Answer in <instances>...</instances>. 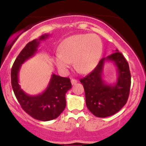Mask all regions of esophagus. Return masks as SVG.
<instances>
[{
    "label": "esophagus",
    "instance_id": "34e87169",
    "mask_svg": "<svg viewBox=\"0 0 146 146\" xmlns=\"http://www.w3.org/2000/svg\"><path fill=\"white\" fill-rule=\"evenodd\" d=\"M71 82L72 85H75V84H76L77 83H78V80H75V79H71Z\"/></svg>",
    "mask_w": 146,
    "mask_h": 146
}]
</instances>
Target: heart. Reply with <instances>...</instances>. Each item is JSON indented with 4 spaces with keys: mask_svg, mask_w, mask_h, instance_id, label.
Segmentation results:
<instances>
[{
    "mask_svg": "<svg viewBox=\"0 0 146 146\" xmlns=\"http://www.w3.org/2000/svg\"><path fill=\"white\" fill-rule=\"evenodd\" d=\"M102 51V42L96 35H75L62 41L59 53L54 57V63L60 71L66 73L73 62L75 69L84 74L96 66Z\"/></svg>",
    "mask_w": 146,
    "mask_h": 146,
    "instance_id": "heart-1",
    "label": "heart"
}]
</instances>
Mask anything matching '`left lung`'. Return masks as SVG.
Here are the masks:
<instances>
[{
	"instance_id": "1",
	"label": "left lung",
	"mask_w": 146,
	"mask_h": 146,
	"mask_svg": "<svg viewBox=\"0 0 146 146\" xmlns=\"http://www.w3.org/2000/svg\"><path fill=\"white\" fill-rule=\"evenodd\" d=\"M113 61L117 67V82L108 85L103 79L105 61ZM85 91L86 104L95 116L107 117L115 115L128 101L131 85V75L128 62L122 53H115L103 58L91 73L80 80Z\"/></svg>"
}]
</instances>
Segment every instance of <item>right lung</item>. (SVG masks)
<instances>
[{"label":"right lung","instance_id":"1","mask_svg":"<svg viewBox=\"0 0 146 146\" xmlns=\"http://www.w3.org/2000/svg\"><path fill=\"white\" fill-rule=\"evenodd\" d=\"M44 34L27 44L15 60L11 71V86L22 108L36 119L46 121L56 119L66 107L65 95L71 88L68 78L52 75L47 88L41 94L31 96L21 88L18 84V73L21 65L34 56L41 41L48 38Z\"/></svg>","mask_w":146,"mask_h":146}]
</instances>
